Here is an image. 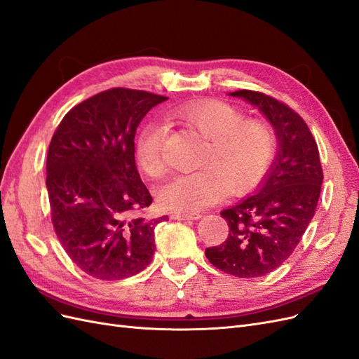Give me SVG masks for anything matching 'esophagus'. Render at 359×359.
Masks as SVG:
<instances>
[{
	"instance_id": "34e87169",
	"label": "esophagus",
	"mask_w": 359,
	"mask_h": 359,
	"mask_svg": "<svg viewBox=\"0 0 359 359\" xmlns=\"http://www.w3.org/2000/svg\"><path fill=\"white\" fill-rule=\"evenodd\" d=\"M199 212H190V214H182V212H172L170 219L172 220H198L201 219Z\"/></svg>"
}]
</instances>
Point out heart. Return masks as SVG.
<instances>
[{"label":"heart","instance_id":"heart-1","mask_svg":"<svg viewBox=\"0 0 359 359\" xmlns=\"http://www.w3.org/2000/svg\"><path fill=\"white\" fill-rule=\"evenodd\" d=\"M173 121L206 140L201 170L178 175L158 190V202L173 212L190 214L224 196L245 193L264 180L276 154V135L260 118H244L238 107L222 100L182 103L169 112ZM165 130L148 123L135 142L137 168L149 178L166 172L163 160Z\"/></svg>","mask_w":359,"mask_h":359}]
</instances>
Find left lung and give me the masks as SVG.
<instances>
[{"instance_id":"1","label":"left lung","mask_w":359,"mask_h":359,"mask_svg":"<svg viewBox=\"0 0 359 359\" xmlns=\"http://www.w3.org/2000/svg\"><path fill=\"white\" fill-rule=\"evenodd\" d=\"M231 95L265 114L276 130L278 153L253 196L222 211L229 236L206 248L205 256L226 274L253 278L273 273L293 253L316 211L323 172L316 140L292 107L252 90Z\"/></svg>"}]
</instances>
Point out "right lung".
<instances>
[{
    "mask_svg": "<svg viewBox=\"0 0 359 359\" xmlns=\"http://www.w3.org/2000/svg\"><path fill=\"white\" fill-rule=\"evenodd\" d=\"M168 97L111 88L76 104L52 136L46 160L50 219L76 266L99 280H123L153 259L154 229L168 215L139 214L151 196L135 161V135Z\"/></svg>",
    "mask_w": 359,
    "mask_h": 359,
    "instance_id": "right-lung-1",
    "label": "right lung"
}]
</instances>
